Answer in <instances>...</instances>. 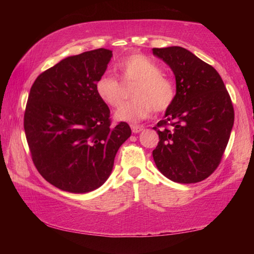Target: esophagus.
<instances>
[{
	"label": "esophagus",
	"mask_w": 254,
	"mask_h": 254,
	"mask_svg": "<svg viewBox=\"0 0 254 254\" xmlns=\"http://www.w3.org/2000/svg\"><path fill=\"white\" fill-rule=\"evenodd\" d=\"M131 130H132L133 133H139V132H141V131L143 130V127H140V126H134V124H132Z\"/></svg>",
	"instance_id": "esophagus-1"
}]
</instances>
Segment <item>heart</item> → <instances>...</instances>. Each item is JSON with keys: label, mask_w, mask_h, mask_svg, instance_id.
Here are the masks:
<instances>
[{"label": "heart", "mask_w": 254, "mask_h": 254, "mask_svg": "<svg viewBox=\"0 0 254 254\" xmlns=\"http://www.w3.org/2000/svg\"><path fill=\"white\" fill-rule=\"evenodd\" d=\"M118 70L124 79L136 81L131 97L115 111L118 121L135 123L156 112H163L173 105L176 97L174 81L161 74V68L143 55H132L118 64ZM100 100L109 106H118L122 100L121 86L110 75H103L95 84Z\"/></svg>", "instance_id": "b5f03b06"}]
</instances>
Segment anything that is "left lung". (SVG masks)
<instances>
[{
    "mask_svg": "<svg viewBox=\"0 0 254 254\" xmlns=\"http://www.w3.org/2000/svg\"><path fill=\"white\" fill-rule=\"evenodd\" d=\"M152 53L176 78L173 105L153 127L159 135L154 163L175 183L201 182L220 165L229 142L234 123L231 97L220 74L189 50L173 46Z\"/></svg>",
    "mask_w": 254,
    "mask_h": 254,
    "instance_id": "obj_1",
    "label": "left lung"
}]
</instances>
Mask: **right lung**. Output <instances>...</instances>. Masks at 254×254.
I'll return each instance as SVG.
<instances>
[{
    "instance_id": "right-lung-1",
    "label": "right lung",
    "mask_w": 254,
    "mask_h": 254,
    "mask_svg": "<svg viewBox=\"0 0 254 254\" xmlns=\"http://www.w3.org/2000/svg\"><path fill=\"white\" fill-rule=\"evenodd\" d=\"M112 56L104 48L70 56L38 76L30 89L24 132L32 160L64 191L85 194L101 187L131 135L126 122L111 127L110 109L95 92Z\"/></svg>"
}]
</instances>
